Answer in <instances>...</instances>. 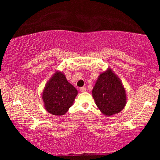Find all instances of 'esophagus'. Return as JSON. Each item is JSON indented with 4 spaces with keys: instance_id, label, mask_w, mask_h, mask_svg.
<instances>
[{
    "instance_id": "obj_1",
    "label": "esophagus",
    "mask_w": 160,
    "mask_h": 160,
    "mask_svg": "<svg viewBox=\"0 0 160 160\" xmlns=\"http://www.w3.org/2000/svg\"><path fill=\"white\" fill-rule=\"evenodd\" d=\"M80 91L81 92H84L86 91V88H80Z\"/></svg>"
}]
</instances>
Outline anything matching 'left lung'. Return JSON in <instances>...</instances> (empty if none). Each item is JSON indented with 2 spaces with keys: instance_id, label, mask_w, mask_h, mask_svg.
<instances>
[{
  "instance_id": "8db88e82",
  "label": "left lung",
  "mask_w": 160,
  "mask_h": 160,
  "mask_svg": "<svg viewBox=\"0 0 160 160\" xmlns=\"http://www.w3.org/2000/svg\"><path fill=\"white\" fill-rule=\"evenodd\" d=\"M92 96L97 107L106 116L119 113L126 103L123 86L111 69L99 75L92 90Z\"/></svg>"
}]
</instances>
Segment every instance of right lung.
<instances>
[{
    "mask_svg": "<svg viewBox=\"0 0 160 160\" xmlns=\"http://www.w3.org/2000/svg\"><path fill=\"white\" fill-rule=\"evenodd\" d=\"M78 91L60 72H56L46 85L42 98L44 107L53 115H63L72 106Z\"/></svg>",
    "mask_w": 160,
    "mask_h": 160,
    "instance_id": "obj_1",
    "label": "right lung"
}]
</instances>
